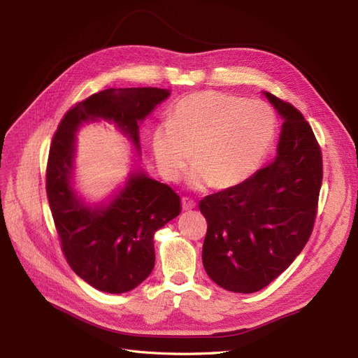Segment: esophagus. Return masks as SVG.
<instances>
[{"instance_id":"esophagus-1","label":"esophagus","mask_w":358,"mask_h":358,"mask_svg":"<svg viewBox=\"0 0 358 358\" xmlns=\"http://www.w3.org/2000/svg\"><path fill=\"white\" fill-rule=\"evenodd\" d=\"M197 206V203L189 197H182V209L183 210H191Z\"/></svg>"}]
</instances>
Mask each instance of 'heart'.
I'll return each instance as SVG.
<instances>
[{
    "label": "heart",
    "instance_id": "1",
    "mask_svg": "<svg viewBox=\"0 0 358 358\" xmlns=\"http://www.w3.org/2000/svg\"><path fill=\"white\" fill-rule=\"evenodd\" d=\"M276 119L272 107L259 100L221 91L185 96L173 107L169 125L152 136L157 166L164 179L175 182L187 170L191 185L231 188L248 179L272 146Z\"/></svg>",
    "mask_w": 358,
    "mask_h": 358
}]
</instances>
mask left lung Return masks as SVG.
Returning a JSON list of instances; mask_svg holds the SVG:
<instances>
[{
    "mask_svg": "<svg viewBox=\"0 0 358 358\" xmlns=\"http://www.w3.org/2000/svg\"><path fill=\"white\" fill-rule=\"evenodd\" d=\"M266 96L285 121L276 158L239 185L200 201L208 221L206 273L243 294L267 287L305 248L322 182L321 148L305 116L273 94Z\"/></svg>",
    "mask_w": 358,
    "mask_h": 358,
    "instance_id": "8db88e82",
    "label": "left lung"
}]
</instances>
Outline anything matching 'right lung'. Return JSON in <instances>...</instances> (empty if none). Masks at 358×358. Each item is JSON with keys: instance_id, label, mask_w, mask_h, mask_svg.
I'll list each match as a JSON object with an SVG mask.
<instances>
[{"instance_id": "obj_1", "label": "right lung", "mask_w": 358, "mask_h": 358, "mask_svg": "<svg viewBox=\"0 0 358 358\" xmlns=\"http://www.w3.org/2000/svg\"><path fill=\"white\" fill-rule=\"evenodd\" d=\"M159 88H110L76 103L52 138L46 192L62 254L94 288L121 294L136 288L155 264L154 234L180 212V197L166 183L134 173L106 208H85L70 185L74 133L90 119L113 121L138 148V124L166 100Z\"/></svg>"}]
</instances>
